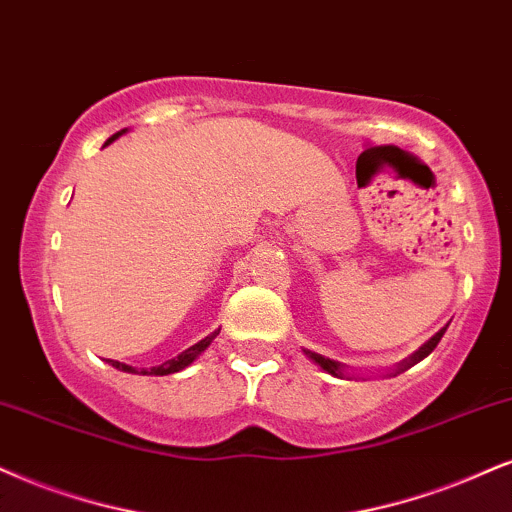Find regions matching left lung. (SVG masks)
Returning a JSON list of instances; mask_svg holds the SVG:
<instances>
[{
	"mask_svg": "<svg viewBox=\"0 0 512 512\" xmlns=\"http://www.w3.org/2000/svg\"><path fill=\"white\" fill-rule=\"evenodd\" d=\"M446 327H449V325H446ZM446 327H441V330H439L437 334H434V337L427 339V342L422 344L418 351H415V353H410V356L406 358V361H401L399 365H396L394 370H389L387 375H389V377H396V375H401V372H406L408 368H413L415 363H420L422 358H427V356H430V353H432L434 349H437V344L441 342V337H444ZM304 353H306L308 358H311V361H313L315 365H318L320 370H325L327 375H334V377H349V372H346V365H344V363H339V361H332V358H325V356H320V353H315V351H311V349H304Z\"/></svg>",
	"mask_w": 512,
	"mask_h": 512,
	"instance_id": "8db88e82",
	"label": "left lung"
}]
</instances>
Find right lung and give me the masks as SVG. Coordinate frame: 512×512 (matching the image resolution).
Instances as JSON below:
<instances>
[{
    "mask_svg": "<svg viewBox=\"0 0 512 512\" xmlns=\"http://www.w3.org/2000/svg\"><path fill=\"white\" fill-rule=\"evenodd\" d=\"M125 132H128V128H123L121 132H116V135L109 137V140H106L104 147H109V144H111L113 140H118V137L125 135ZM218 332H220V330L211 332V334H208V337L201 339V342H197L194 346H189L187 351H182L180 356L170 358V361L161 363V365H154V368H142V370H137V368H132V365H128V363H121V361H109V363H111L113 368H116V370H123V372H135V375H159V377H161V375H173V372L185 370L187 365H192L194 361H197V358L201 356V353H204V351L208 349V346H211L213 339L218 337Z\"/></svg>",
    "mask_w": 512,
    "mask_h": 512,
    "instance_id": "add662e5",
    "label": "right lung"
}]
</instances>
